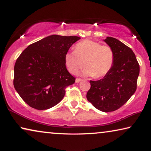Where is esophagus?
<instances>
[{
	"instance_id": "34e87169",
	"label": "esophagus",
	"mask_w": 151,
	"mask_h": 151,
	"mask_svg": "<svg viewBox=\"0 0 151 151\" xmlns=\"http://www.w3.org/2000/svg\"><path fill=\"white\" fill-rule=\"evenodd\" d=\"M83 81V79H81V78H76V80H75V82L76 83H80L81 81Z\"/></svg>"
}]
</instances>
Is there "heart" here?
<instances>
[{
	"label": "heart",
	"instance_id": "1",
	"mask_svg": "<svg viewBox=\"0 0 151 151\" xmlns=\"http://www.w3.org/2000/svg\"><path fill=\"white\" fill-rule=\"evenodd\" d=\"M65 61L66 68L71 73H77L85 62L86 66L81 72L82 75L101 78L111 70L114 62V52L109 46L85 40L75 45V50L66 53Z\"/></svg>",
	"mask_w": 151,
	"mask_h": 151
}]
</instances>
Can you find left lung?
<instances>
[{
	"instance_id": "obj_1",
	"label": "left lung",
	"mask_w": 151,
	"mask_h": 151,
	"mask_svg": "<svg viewBox=\"0 0 151 151\" xmlns=\"http://www.w3.org/2000/svg\"><path fill=\"white\" fill-rule=\"evenodd\" d=\"M114 52L111 70L103 78L90 81L86 99L99 111H116L129 101L137 89L140 67L133 51L114 38L104 40Z\"/></svg>"
}]
</instances>
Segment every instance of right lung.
I'll list each match as a JSON object with an SVG mask.
<instances>
[{
    "mask_svg": "<svg viewBox=\"0 0 151 151\" xmlns=\"http://www.w3.org/2000/svg\"><path fill=\"white\" fill-rule=\"evenodd\" d=\"M76 36H48L30 45L17 58L14 68L15 90L32 108L46 110L63 99L65 88L75 78L66 68L65 56Z\"/></svg>",
    "mask_w": 151,
    "mask_h": 151,
    "instance_id": "add662e5",
    "label": "right lung"
}]
</instances>
